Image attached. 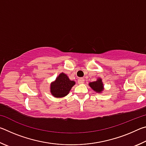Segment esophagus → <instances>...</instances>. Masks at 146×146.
<instances>
[{"label":"esophagus","mask_w":146,"mask_h":146,"mask_svg":"<svg viewBox=\"0 0 146 146\" xmlns=\"http://www.w3.org/2000/svg\"><path fill=\"white\" fill-rule=\"evenodd\" d=\"M84 80L82 78H80L78 80V84H82L84 82Z\"/></svg>","instance_id":"34e87169"}]
</instances>
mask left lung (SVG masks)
Wrapping results in <instances>:
<instances>
[{
    "mask_svg": "<svg viewBox=\"0 0 146 146\" xmlns=\"http://www.w3.org/2000/svg\"><path fill=\"white\" fill-rule=\"evenodd\" d=\"M90 87L93 90L97 93H100L103 90V84L102 80L100 78H98L97 81L90 83Z\"/></svg>",
    "mask_w": 146,
    "mask_h": 146,
    "instance_id": "left-lung-1",
    "label": "left lung"
}]
</instances>
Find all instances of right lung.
Returning <instances> with one entry per match:
<instances>
[{
    "instance_id": "add662e5",
    "label": "right lung",
    "mask_w": 146,
    "mask_h": 146,
    "mask_svg": "<svg viewBox=\"0 0 146 146\" xmlns=\"http://www.w3.org/2000/svg\"><path fill=\"white\" fill-rule=\"evenodd\" d=\"M75 84L74 81L69 79L66 74L62 73L56 78L55 82L51 83V93L55 97H65L70 92Z\"/></svg>"
}]
</instances>
